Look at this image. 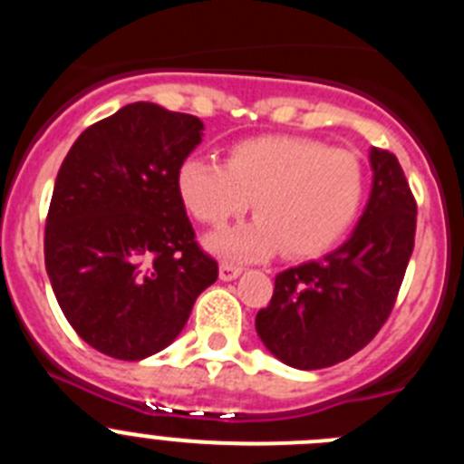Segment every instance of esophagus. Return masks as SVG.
<instances>
[{
	"label": "esophagus",
	"instance_id": "esophagus-1",
	"mask_svg": "<svg viewBox=\"0 0 464 464\" xmlns=\"http://www.w3.org/2000/svg\"><path fill=\"white\" fill-rule=\"evenodd\" d=\"M218 274H220V281H235V278L241 274V267H237V265H232V262H223Z\"/></svg>",
	"mask_w": 464,
	"mask_h": 464
}]
</instances>
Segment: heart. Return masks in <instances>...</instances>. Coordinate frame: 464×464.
Returning <instances> with one entry per match:
<instances>
[{
	"label": "heart",
	"mask_w": 464,
	"mask_h": 464,
	"mask_svg": "<svg viewBox=\"0 0 464 464\" xmlns=\"http://www.w3.org/2000/svg\"><path fill=\"white\" fill-rule=\"evenodd\" d=\"M176 190L192 218L223 227L253 202L257 220L211 235L213 253L257 260L283 248L290 257L330 251L353 225L364 171L346 150L306 137H257L235 143L227 160L188 158Z\"/></svg>",
	"instance_id": "b5f03b06"
}]
</instances>
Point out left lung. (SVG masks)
<instances>
[{"label":"left lung","instance_id":"left-lung-1","mask_svg":"<svg viewBox=\"0 0 464 464\" xmlns=\"http://www.w3.org/2000/svg\"><path fill=\"white\" fill-rule=\"evenodd\" d=\"M372 192L346 241L321 260L281 272L257 311L269 353L295 370H323L364 348L388 321L416 237V199L400 162L372 149Z\"/></svg>","mask_w":464,"mask_h":464}]
</instances>
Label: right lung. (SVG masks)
Instances as JSON below:
<instances>
[{"label":"right lung","mask_w":464,"mask_h":464,"mask_svg":"<svg viewBox=\"0 0 464 464\" xmlns=\"http://www.w3.org/2000/svg\"><path fill=\"white\" fill-rule=\"evenodd\" d=\"M202 130L199 118L134 102L90 125L57 171L46 272L69 325L100 353H160L218 278L176 190Z\"/></svg>","instance_id":"obj_1"}]
</instances>
